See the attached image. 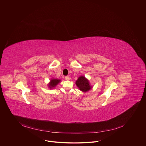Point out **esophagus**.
<instances>
[{
    "label": "esophagus",
    "mask_w": 146,
    "mask_h": 146,
    "mask_svg": "<svg viewBox=\"0 0 146 146\" xmlns=\"http://www.w3.org/2000/svg\"><path fill=\"white\" fill-rule=\"evenodd\" d=\"M65 79H66V80H70L69 76H66V77H65Z\"/></svg>",
    "instance_id": "esophagus-1"
}]
</instances>
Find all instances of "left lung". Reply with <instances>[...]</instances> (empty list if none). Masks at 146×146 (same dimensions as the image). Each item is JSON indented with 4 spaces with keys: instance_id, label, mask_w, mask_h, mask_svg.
<instances>
[{
    "instance_id": "8db88e82",
    "label": "left lung",
    "mask_w": 146,
    "mask_h": 146,
    "mask_svg": "<svg viewBox=\"0 0 146 146\" xmlns=\"http://www.w3.org/2000/svg\"><path fill=\"white\" fill-rule=\"evenodd\" d=\"M75 84L79 90L83 92H88L92 88V86L90 85L89 80L82 75L78 78Z\"/></svg>"
}]
</instances>
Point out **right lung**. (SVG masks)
I'll list each match as a JSON object with an SVG mask.
<instances>
[{
    "instance_id": "1",
    "label": "right lung",
    "mask_w": 146,
    "mask_h": 146,
    "mask_svg": "<svg viewBox=\"0 0 146 146\" xmlns=\"http://www.w3.org/2000/svg\"><path fill=\"white\" fill-rule=\"evenodd\" d=\"M61 81L60 79L52 78L50 79V82L48 84V87L50 89H53L61 82Z\"/></svg>"
}]
</instances>
